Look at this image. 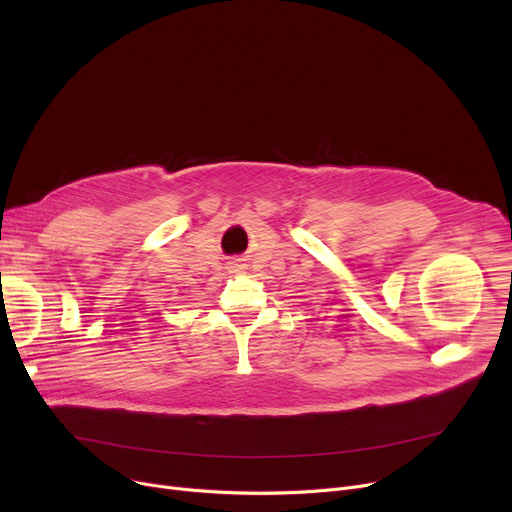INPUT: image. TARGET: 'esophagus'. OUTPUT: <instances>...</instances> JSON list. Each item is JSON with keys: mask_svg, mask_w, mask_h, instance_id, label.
Segmentation results:
<instances>
[{"mask_svg": "<svg viewBox=\"0 0 512 512\" xmlns=\"http://www.w3.org/2000/svg\"><path fill=\"white\" fill-rule=\"evenodd\" d=\"M230 270H236V265H230Z\"/></svg>", "mask_w": 512, "mask_h": 512, "instance_id": "34e87169", "label": "esophagus"}]
</instances>
